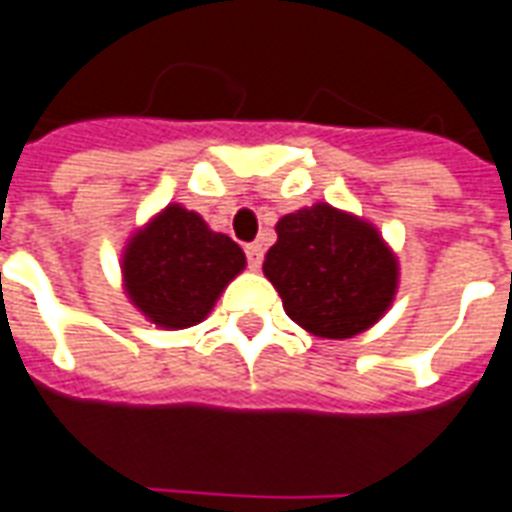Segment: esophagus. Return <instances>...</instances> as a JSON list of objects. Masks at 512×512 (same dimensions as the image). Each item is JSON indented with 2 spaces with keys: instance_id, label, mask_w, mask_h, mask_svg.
I'll return each instance as SVG.
<instances>
[{
  "instance_id": "esophagus-1",
  "label": "esophagus",
  "mask_w": 512,
  "mask_h": 512,
  "mask_svg": "<svg viewBox=\"0 0 512 512\" xmlns=\"http://www.w3.org/2000/svg\"><path fill=\"white\" fill-rule=\"evenodd\" d=\"M245 256H248V267H251V270H259L261 261H264V248H261L259 242H251V245L245 248Z\"/></svg>"
}]
</instances>
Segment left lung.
Wrapping results in <instances>:
<instances>
[{
    "label": "left lung",
    "mask_w": 512,
    "mask_h": 512,
    "mask_svg": "<svg viewBox=\"0 0 512 512\" xmlns=\"http://www.w3.org/2000/svg\"><path fill=\"white\" fill-rule=\"evenodd\" d=\"M264 275L283 311L319 338H352L374 327L398 292V261L376 226L313 204L278 220Z\"/></svg>",
    "instance_id": "left-lung-1"
}]
</instances>
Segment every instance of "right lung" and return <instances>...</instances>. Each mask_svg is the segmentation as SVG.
<instances>
[{
  "mask_svg": "<svg viewBox=\"0 0 512 512\" xmlns=\"http://www.w3.org/2000/svg\"><path fill=\"white\" fill-rule=\"evenodd\" d=\"M242 270L240 245L179 204L158 212L122 251V281L130 302L163 330L204 322L220 292Z\"/></svg>",
  "mask_w": 512,
  "mask_h": 512,
  "instance_id": "right-lung-1",
  "label": "right lung"
}]
</instances>
